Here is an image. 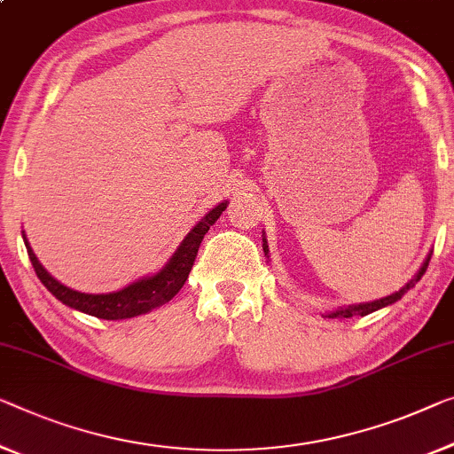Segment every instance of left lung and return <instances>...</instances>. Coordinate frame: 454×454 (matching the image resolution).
Segmentation results:
<instances>
[{
  "instance_id": "left-lung-1",
  "label": "left lung",
  "mask_w": 454,
  "mask_h": 454,
  "mask_svg": "<svg viewBox=\"0 0 454 454\" xmlns=\"http://www.w3.org/2000/svg\"><path fill=\"white\" fill-rule=\"evenodd\" d=\"M262 250H265V254H269V247H267V239H265V236H262ZM428 262H430V254H428V259L424 261V265L420 267V270H418V273L414 275V279H411L410 283H405V287H402L400 292L391 294V295H387V297H381V300H377V301L358 303V306L340 308V309H336V312H330V314H328V317H353V316H367V314H371V312H377V309H381V308H385V306H389V303H395L397 300H402V295H403L405 292H408V289L414 287L416 283L422 279V275L426 273V269H428Z\"/></svg>"
}]
</instances>
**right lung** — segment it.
Wrapping results in <instances>:
<instances>
[{
    "label": "right lung",
    "instance_id": "add662e5",
    "mask_svg": "<svg viewBox=\"0 0 454 454\" xmlns=\"http://www.w3.org/2000/svg\"><path fill=\"white\" fill-rule=\"evenodd\" d=\"M226 206L228 201H222V204H218L214 209H209L204 218L192 228V232L185 236L179 248L175 250V254L168 259L167 265L162 267L157 275L145 277V279H138L137 283H132V286L114 294H81L75 292V289L63 286V283H59L54 277L49 275V270L40 265L36 254L32 253L28 240H26V234L22 236L38 279L43 281V286L49 289L59 301H63L65 306L79 309V312L83 314L101 317V320H126V317H134L151 312L154 308H160L162 303L171 301L173 297L179 294V289L185 286L189 270L193 267L201 240H204L209 226L220 218Z\"/></svg>",
    "mask_w": 454,
    "mask_h": 454
}]
</instances>
